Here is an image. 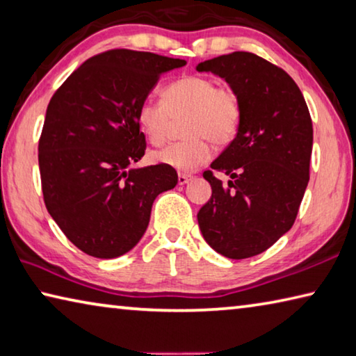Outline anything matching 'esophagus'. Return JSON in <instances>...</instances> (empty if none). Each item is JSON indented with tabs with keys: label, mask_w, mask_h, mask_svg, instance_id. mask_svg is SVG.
Listing matches in <instances>:
<instances>
[{
	"label": "esophagus",
	"mask_w": 356,
	"mask_h": 356,
	"mask_svg": "<svg viewBox=\"0 0 356 356\" xmlns=\"http://www.w3.org/2000/svg\"><path fill=\"white\" fill-rule=\"evenodd\" d=\"M191 179H192L191 175H184V173H179V175H178V184H179V186L189 183Z\"/></svg>",
	"instance_id": "34e87169"
}]
</instances>
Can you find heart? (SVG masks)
<instances>
[{
    "mask_svg": "<svg viewBox=\"0 0 356 356\" xmlns=\"http://www.w3.org/2000/svg\"><path fill=\"white\" fill-rule=\"evenodd\" d=\"M162 102H142L136 111L137 123L149 143L162 145L173 122L183 123L181 142L168 143L152 154L156 162L178 172H192L211 159L213 142L228 145L238 134L242 104L232 87L217 86L209 76L189 74L162 89Z\"/></svg>",
    "mask_w": 356,
    "mask_h": 356,
    "instance_id": "b5f03b06",
    "label": "heart"
}]
</instances>
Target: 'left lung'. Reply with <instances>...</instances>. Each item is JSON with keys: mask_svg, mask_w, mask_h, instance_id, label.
<instances>
[{"mask_svg": "<svg viewBox=\"0 0 356 356\" xmlns=\"http://www.w3.org/2000/svg\"><path fill=\"white\" fill-rule=\"evenodd\" d=\"M197 70L219 74L242 104L238 134L203 172L213 195L198 211V227L217 253L250 258L294 225L309 181L313 122L296 81L257 54H223ZM214 171L234 181L223 186Z\"/></svg>", "mask_w": 356, "mask_h": 356, "instance_id": "obj_1", "label": "left lung"}]
</instances>
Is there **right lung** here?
Instances as JSON below:
<instances>
[{
	"label": "right lung",
	"mask_w": 356,
	"mask_h": 356,
	"mask_svg": "<svg viewBox=\"0 0 356 356\" xmlns=\"http://www.w3.org/2000/svg\"><path fill=\"white\" fill-rule=\"evenodd\" d=\"M186 65L148 51L109 49L87 59L49 99L39 139L43 202L67 239L90 257L129 252L154 198L173 189L165 164L133 168L147 142L136 111L164 72Z\"/></svg>",
	"instance_id": "add662e5"
}]
</instances>
